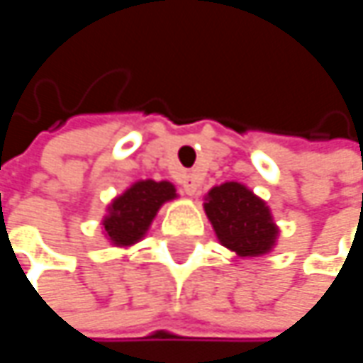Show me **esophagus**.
<instances>
[{
    "label": "esophagus",
    "mask_w": 363,
    "mask_h": 363,
    "mask_svg": "<svg viewBox=\"0 0 363 363\" xmlns=\"http://www.w3.org/2000/svg\"><path fill=\"white\" fill-rule=\"evenodd\" d=\"M181 186L186 195H197V191H199V179L195 174H184L181 179Z\"/></svg>",
    "instance_id": "1"
}]
</instances>
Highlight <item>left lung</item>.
<instances>
[{"label": "left lung", "instance_id": "8db88e82", "mask_svg": "<svg viewBox=\"0 0 363 363\" xmlns=\"http://www.w3.org/2000/svg\"><path fill=\"white\" fill-rule=\"evenodd\" d=\"M203 210L218 242L238 256L271 252L279 229L269 206L242 182H223L206 195Z\"/></svg>", "mask_w": 363, "mask_h": 363}]
</instances>
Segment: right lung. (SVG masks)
I'll list each match as a JSON object with an SVG mask.
<instances>
[{
	"label": "right lung",
	"instance_id": "right-lung-1",
	"mask_svg": "<svg viewBox=\"0 0 363 363\" xmlns=\"http://www.w3.org/2000/svg\"><path fill=\"white\" fill-rule=\"evenodd\" d=\"M177 197L174 184L168 181H138L109 206V214L103 218L105 235L113 246L125 248L145 238L157 210Z\"/></svg>",
	"mask_w": 363,
	"mask_h": 363
}]
</instances>
